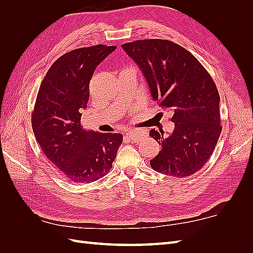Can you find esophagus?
I'll use <instances>...</instances> for the list:
<instances>
[{
    "mask_svg": "<svg viewBox=\"0 0 253 253\" xmlns=\"http://www.w3.org/2000/svg\"><path fill=\"white\" fill-rule=\"evenodd\" d=\"M126 136L129 139H132L134 141H139L145 136V133L143 131H139V129H135V131H128L126 133Z\"/></svg>",
    "mask_w": 253,
    "mask_h": 253,
    "instance_id": "esophagus-1",
    "label": "esophagus"
}]
</instances>
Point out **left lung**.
I'll use <instances>...</instances> for the list:
<instances>
[{"label": "left lung", "instance_id": "8db88e82", "mask_svg": "<svg viewBox=\"0 0 253 253\" xmlns=\"http://www.w3.org/2000/svg\"><path fill=\"white\" fill-rule=\"evenodd\" d=\"M121 47L139 67L153 100L173 115L169 136L150 131L162 145L151 167L173 177L194 174L211 157L221 132L215 83L192 53L174 42L138 40Z\"/></svg>", "mask_w": 253, "mask_h": 253}]
</instances>
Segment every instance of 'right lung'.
Listing matches in <instances>:
<instances>
[{"mask_svg": "<svg viewBox=\"0 0 253 253\" xmlns=\"http://www.w3.org/2000/svg\"><path fill=\"white\" fill-rule=\"evenodd\" d=\"M116 46L98 44L74 49L53 63L38 91L32 116L37 142L52 166L73 182H91L108 173L124 136L81 126L89 81Z\"/></svg>", "mask_w": 253, "mask_h": 253, "instance_id": "add662e5", "label": "right lung"}]
</instances>
